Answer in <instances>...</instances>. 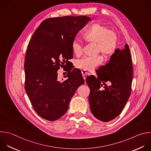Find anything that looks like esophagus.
I'll list each match as a JSON object with an SVG mask.
<instances>
[{"instance_id":"1","label":"esophagus","mask_w":151,"mask_h":151,"mask_svg":"<svg viewBox=\"0 0 151 151\" xmlns=\"http://www.w3.org/2000/svg\"><path fill=\"white\" fill-rule=\"evenodd\" d=\"M81 73H82V75H83V78L85 80L86 77V76L87 74V73L86 71H84V70H81Z\"/></svg>"}]
</instances>
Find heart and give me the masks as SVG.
<instances>
[{"label":"heart","mask_w":151,"mask_h":151,"mask_svg":"<svg viewBox=\"0 0 151 151\" xmlns=\"http://www.w3.org/2000/svg\"><path fill=\"white\" fill-rule=\"evenodd\" d=\"M83 38L87 42L96 44L97 52H100L105 57L112 55L117 49L118 38L116 33L99 23L91 25L83 34ZM71 48L73 53L77 57L83 53L82 45L76 40L72 42ZM102 61L100 56L86 57L77 60L76 67L84 71H92L100 65Z\"/></svg>","instance_id":"1"}]
</instances>
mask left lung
I'll return each mask as SVG.
<instances>
[{
    "label": "left lung",
    "mask_w": 151,
    "mask_h": 151,
    "mask_svg": "<svg viewBox=\"0 0 151 151\" xmlns=\"http://www.w3.org/2000/svg\"><path fill=\"white\" fill-rule=\"evenodd\" d=\"M96 71L97 77L91 76L86 79L90 90V108L96 119L109 122L121 113L130 95L133 66L129 45L117 49L110 61ZM109 81V86L105 84Z\"/></svg>",
    "instance_id": "left-lung-1"
}]
</instances>
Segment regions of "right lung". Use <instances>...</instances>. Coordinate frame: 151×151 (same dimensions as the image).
Wrapping results in <instances>:
<instances>
[{
  "instance_id": "add662e5",
  "label": "right lung",
  "mask_w": 151,
  "mask_h": 151,
  "mask_svg": "<svg viewBox=\"0 0 151 151\" xmlns=\"http://www.w3.org/2000/svg\"><path fill=\"white\" fill-rule=\"evenodd\" d=\"M89 21L86 16L48 18L29 42L24 63L25 88L35 111L44 119L54 121L62 117L74 93L84 83L78 69L66 68L68 79L62 83L57 80V71L70 64L72 42Z\"/></svg>"
}]
</instances>
